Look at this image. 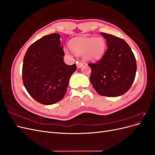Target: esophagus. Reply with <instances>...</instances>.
<instances>
[{"instance_id": "esophagus-1", "label": "esophagus", "mask_w": 155, "mask_h": 155, "mask_svg": "<svg viewBox=\"0 0 155 155\" xmlns=\"http://www.w3.org/2000/svg\"><path fill=\"white\" fill-rule=\"evenodd\" d=\"M76 65H77V68H81V67L83 66V63L82 61L77 62Z\"/></svg>"}]
</instances>
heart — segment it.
<instances>
[{
    "mask_svg": "<svg viewBox=\"0 0 155 155\" xmlns=\"http://www.w3.org/2000/svg\"><path fill=\"white\" fill-rule=\"evenodd\" d=\"M69 47L75 54H84L85 59L96 61L101 58L105 48V41L102 37H78L74 38L69 42ZM66 54H68L64 50Z\"/></svg>",
    "mask_w": 155,
    "mask_h": 155,
    "instance_id": "obj_1",
    "label": "heart"
}]
</instances>
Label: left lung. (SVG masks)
<instances>
[{"mask_svg":"<svg viewBox=\"0 0 155 155\" xmlns=\"http://www.w3.org/2000/svg\"><path fill=\"white\" fill-rule=\"evenodd\" d=\"M101 34L107 41V49L100 61L88 64L91 68L90 81L101 96L123 95L134 80L137 68L134 55L124 39L105 33Z\"/></svg>","mask_w":155,"mask_h":155,"instance_id":"left-lung-1","label":"left lung"}]
</instances>
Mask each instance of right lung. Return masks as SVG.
Wrapping results in <instances>:
<instances>
[{
    "instance_id": "1",
    "label": "right lung",
    "mask_w": 155,
    "mask_h": 155,
    "mask_svg": "<svg viewBox=\"0 0 155 155\" xmlns=\"http://www.w3.org/2000/svg\"><path fill=\"white\" fill-rule=\"evenodd\" d=\"M60 35L51 34L36 41L27 50L23 60L22 81L29 94L43 105L61 100L76 64L68 65Z\"/></svg>"
}]
</instances>
